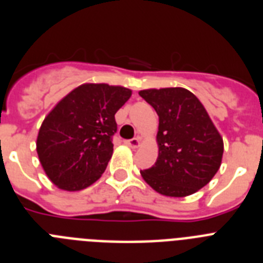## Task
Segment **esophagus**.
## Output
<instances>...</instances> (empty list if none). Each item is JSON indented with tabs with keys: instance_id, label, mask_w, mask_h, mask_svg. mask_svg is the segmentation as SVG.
<instances>
[{
	"instance_id": "obj_1",
	"label": "esophagus",
	"mask_w": 263,
	"mask_h": 263,
	"mask_svg": "<svg viewBox=\"0 0 263 263\" xmlns=\"http://www.w3.org/2000/svg\"><path fill=\"white\" fill-rule=\"evenodd\" d=\"M139 143H141L139 138H132V139H127V141H125V145L129 146V147H132V148H137L139 146Z\"/></svg>"
}]
</instances>
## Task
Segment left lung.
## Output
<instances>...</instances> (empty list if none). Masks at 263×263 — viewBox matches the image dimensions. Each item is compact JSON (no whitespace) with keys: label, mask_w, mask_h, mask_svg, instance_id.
<instances>
[{"label":"left lung","mask_w":263,"mask_h":263,"mask_svg":"<svg viewBox=\"0 0 263 263\" xmlns=\"http://www.w3.org/2000/svg\"><path fill=\"white\" fill-rule=\"evenodd\" d=\"M159 117L157 162L141 171L160 195L184 197L211 182L220 168L224 142L203 104L184 88L139 90Z\"/></svg>","instance_id":"1"}]
</instances>
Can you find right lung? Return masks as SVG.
I'll return each mask as SVG.
<instances>
[{"mask_svg":"<svg viewBox=\"0 0 263 263\" xmlns=\"http://www.w3.org/2000/svg\"><path fill=\"white\" fill-rule=\"evenodd\" d=\"M132 90L108 84H83L69 92L42 122L36 153L58 188L80 191L93 184L113 154L115 115Z\"/></svg>","mask_w":263,"mask_h":263,"instance_id":"obj_1","label":"right lung"}]
</instances>
